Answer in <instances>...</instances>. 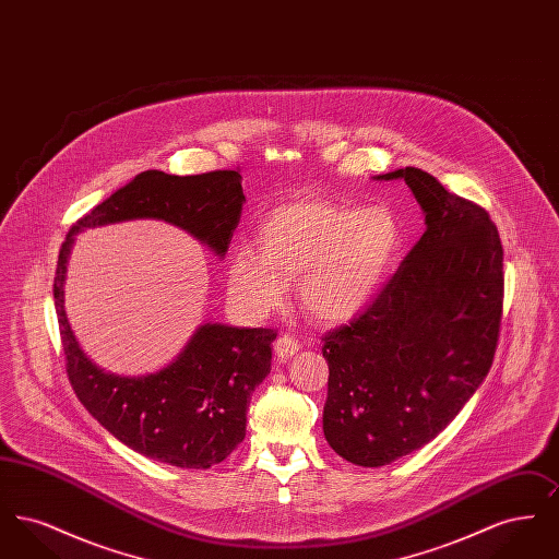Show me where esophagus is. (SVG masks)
<instances>
[{"label":"esophagus","instance_id":"34e87169","mask_svg":"<svg viewBox=\"0 0 559 559\" xmlns=\"http://www.w3.org/2000/svg\"><path fill=\"white\" fill-rule=\"evenodd\" d=\"M297 349H299V344L293 335H281L274 342V354H276V360H281V362H287L293 354H297Z\"/></svg>","mask_w":559,"mask_h":559}]
</instances>
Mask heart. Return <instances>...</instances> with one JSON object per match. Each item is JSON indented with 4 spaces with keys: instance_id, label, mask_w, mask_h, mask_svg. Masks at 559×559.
I'll use <instances>...</instances> for the list:
<instances>
[{
    "instance_id": "heart-1",
    "label": "heart",
    "mask_w": 559,
    "mask_h": 559,
    "mask_svg": "<svg viewBox=\"0 0 559 559\" xmlns=\"http://www.w3.org/2000/svg\"><path fill=\"white\" fill-rule=\"evenodd\" d=\"M402 247L399 217L383 205L295 199L262 217L258 249L240 247L228 285L253 314L276 310L297 281L308 314L322 322L360 317L390 281Z\"/></svg>"
}]
</instances>
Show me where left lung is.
Listing matches in <instances>:
<instances>
[{
    "mask_svg": "<svg viewBox=\"0 0 559 559\" xmlns=\"http://www.w3.org/2000/svg\"><path fill=\"white\" fill-rule=\"evenodd\" d=\"M426 233L371 308L324 335L329 447L360 467L419 451L490 371L503 314V245L490 215L404 167Z\"/></svg>",
    "mask_w": 559,
    "mask_h": 559,
    "instance_id": "1",
    "label": "left lung"
}]
</instances>
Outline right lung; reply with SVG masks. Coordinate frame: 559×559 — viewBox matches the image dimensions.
Masks as SVG:
<instances>
[{"mask_svg": "<svg viewBox=\"0 0 559 559\" xmlns=\"http://www.w3.org/2000/svg\"><path fill=\"white\" fill-rule=\"evenodd\" d=\"M239 171L169 176L142 171L71 228L58 253L53 304L71 385L90 415L119 442L153 461L210 469L245 438L247 406L270 372L272 329L201 324L185 349L146 374L105 371L87 358L64 312V281L75 237L130 219H163L224 258L239 226Z\"/></svg>", "mask_w": 559, "mask_h": 559, "instance_id": "right-lung-1", "label": "right lung"}]
</instances>
